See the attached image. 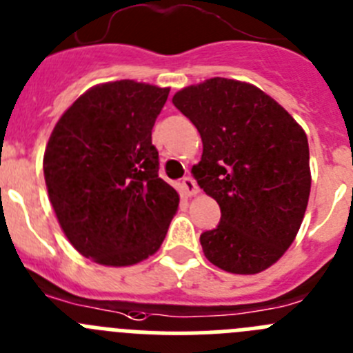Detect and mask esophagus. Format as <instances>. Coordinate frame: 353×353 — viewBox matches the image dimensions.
I'll return each instance as SVG.
<instances>
[{"instance_id": "obj_1", "label": "esophagus", "mask_w": 353, "mask_h": 353, "mask_svg": "<svg viewBox=\"0 0 353 353\" xmlns=\"http://www.w3.org/2000/svg\"><path fill=\"white\" fill-rule=\"evenodd\" d=\"M182 187L183 190H185L187 196H196V194H199V187L192 176H185V179L182 180Z\"/></svg>"}]
</instances>
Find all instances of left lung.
Segmentation results:
<instances>
[{"instance_id":"obj_1","label":"left lung","mask_w":353,"mask_h":353,"mask_svg":"<svg viewBox=\"0 0 353 353\" xmlns=\"http://www.w3.org/2000/svg\"><path fill=\"white\" fill-rule=\"evenodd\" d=\"M173 105L203 140L192 176L221 206V224L203 232L205 257L234 274L273 266L296 240L308 206V138L294 117L252 83L205 80Z\"/></svg>"}]
</instances>
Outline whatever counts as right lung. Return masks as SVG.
<instances>
[{
	"label": "right lung",
	"mask_w": 353,
	"mask_h": 353,
	"mask_svg": "<svg viewBox=\"0 0 353 353\" xmlns=\"http://www.w3.org/2000/svg\"><path fill=\"white\" fill-rule=\"evenodd\" d=\"M170 87L115 80L85 90L48 138L43 174L61 229L83 257L132 266L159 250L179 192L159 179L152 128Z\"/></svg>",
	"instance_id": "add662e5"
}]
</instances>
